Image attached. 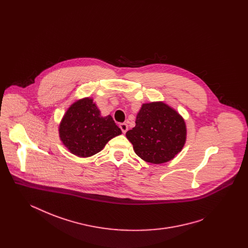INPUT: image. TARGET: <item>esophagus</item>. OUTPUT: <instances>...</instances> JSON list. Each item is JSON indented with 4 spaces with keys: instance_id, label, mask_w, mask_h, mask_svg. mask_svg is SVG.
Returning <instances> with one entry per match:
<instances>
[{
    "instance_id": "34e87169",
    "label": "esophagus",
    "mask_w": 248,
    "mask_h": 248,
    "mask_svg": "<svg viewBox=\"0 0 248 248\" xmlns=\"http://www.w3.org/2000/svg\"><path fill=\"white\" fill-rule=\"evenodd\" d=\"M120 128L123 131L124 134H125V133L127 132V130H128V125H127V124H125V123H123V124H120Z\"/></svg>"
}]
</instances>
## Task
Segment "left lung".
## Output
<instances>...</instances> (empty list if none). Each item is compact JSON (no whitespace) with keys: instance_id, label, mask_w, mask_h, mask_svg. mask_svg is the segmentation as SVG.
<instances>
[{"instance_id":"obj_1","label":"left lung","mask_w":248,"mask_h":248,"mask_svg":"<svg viewBox=\"0 0 248 248\" xmlns=\"http://www.w3.org/2000/svg\"><path fill=\"white\" fill-rule=\"evenodd\" d=\"M136 154L147 163L160 165L183 149L187 127L183 117L163 101L142 104L136 126L126 132Z\"/></svg>"}]
</instances>
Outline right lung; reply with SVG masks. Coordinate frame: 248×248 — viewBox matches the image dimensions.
<instances>
[{
	"label": "right lung",
	"mask_w": 248,
	"mask_h": 248,
	"mask_svg": "<svg viewBox=\"0 0 248 248\" xmlns=\"http://www.w3.org/2000/svg\"><path fill=\"white\" fill-rule=\"evenodd\" d=\"M59 133L71 154L86 158L102 151L122 131L110 115L101 116L93 98L83 97L69 107L59 124Z\"/></svg>",
	"instance_id": "right-lung-1"
}]
</instances>
